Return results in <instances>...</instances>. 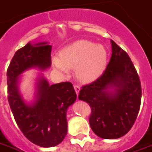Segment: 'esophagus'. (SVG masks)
<instances>
[{"instance_id": "34e87169", "label": "esophagus", "mask_w": 152, "mask_h": 152, "mask_svg": "<svg viewBox=\"0 0 152 152\" xmlns=\"http://www.w3.org/2000/svg\"><path fill=\"white\" fill-rule=\"evenodd\" d=\"M74 89H75V91H76V95H78V94H79V91H80V86H77V85H75V86H74Z\"/></svg>"}]
</instances>
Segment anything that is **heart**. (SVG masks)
<instances>
[{
	"instance_id": "obj_1",
	"label": "heart",
	"mask_w": 152,
	"mask_h": 152,
	"mask_svg": "<svg viewBox=\"0 0 152 152\" xmlns=\"http://www.w3.org/2000/svg\"><path fill=\"white\" fill-rule=\"evenodd\" d=\"M107 53L104 46L86 40L75 41L60 51L59 59L53 60V66L63 74L75 66L77 79L82 82H91L104 72Z\"/></svg>"
}]
</instances>
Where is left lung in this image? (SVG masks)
Here are the masks:
<instances>
[{
  "mask_svg": "<svg viewBox=\"0 0 152 152\" xmlns=\"http://www.w3.org/2000/svg\"><path fill=\"white\" fill-rule=\"evenodd\" d=\"M111 42L112 54L105 72L82 86L78 96L91 106V128L103 139L120 138L131 130L141 100V81L132 61L115 41Z\"/></svg>",
  "mask_w": 152,
  "mask_h": 152,
  "instance_id": "left-lung-1",
  "label": "left lung"
}]
</instances>
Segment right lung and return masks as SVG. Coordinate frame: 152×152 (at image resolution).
<instances>
[{"mask_svg":"<svg viewBox=\"0 0 152 152\" xmlns=\"http://www.w3.org/2000/svg\"><path fill=\"white\" fill-rule=\"evenodd\" d=\"M51 46L30 42L17 50L8 66V102L16 124L29 141L41 147L60 144L67 134L66 111L76 99L71 82L49 85L41 76L37 82L36 100L25 102L20 93V75L31 68L44 71L51 65Z\"/></svg>","mask_w":152,"mask_h":152,"instance_id":"add662e5","label":"right lung"}]
</instances>
